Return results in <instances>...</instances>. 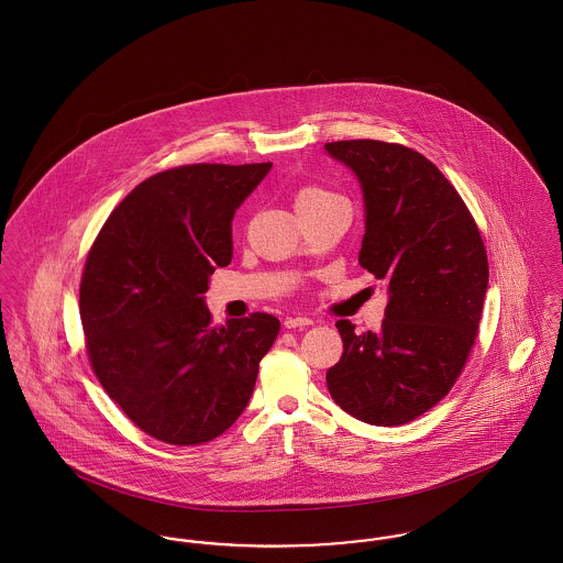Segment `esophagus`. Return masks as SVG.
<instances>
[{
  "instance_id": "obj_1",
  "label": "esophagus",
  "mask_w": 563,
  "mask_h": 563,
  "mask_svg": "<svg viewBox=\"0 0 563 563\" xmlns=\"http://www.w3.org/2000/svg\"><path fill=\"white\" fill-rule=\"evenodd\" d=\"M312 323V319L310 317H287L285 319V328L287 330H296V328H306V325H310Z\"/></svg>"
}]
</instances>
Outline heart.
<instances>
[{
	"instance_id": "b5f03b06",
	"label": "heart",
	"mask_w": 563,
	"mask_h": 563,
	"mask_svg": "<svg viewBox=\"0 0 563 563\" xmlns=\"http://www.w3.org/2000/svg\"><path fill=\"white\" fill-rule=\"evenodd\" d=\"M328 197H334V195L328 192V190H323V188H319V186H306L302 190H298V195H296V208L317 203V201L328 199Z\"/></svg>"
}]
</instances>
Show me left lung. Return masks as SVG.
<instances>
[{
	"label": "left lung",
	"instance_id": "left-lung-1",
	"mask_svg": "<svg viewBox=\"0 0 563 563\" xmlns=\"http://www.w3.org/2000/svg\"><path fill=\"white\" fill-rule=\"evenodd\" d=\"M364 199L360 265L386 283V319L357 334L336 321L343 355L328 375L349 416L398 427L437 405L476 341L488 261L467 206L429 158L384 141L325 143Z\"/></svg>",
	"mask_w": 563,
	"mask_h": 563
}]
</instances>
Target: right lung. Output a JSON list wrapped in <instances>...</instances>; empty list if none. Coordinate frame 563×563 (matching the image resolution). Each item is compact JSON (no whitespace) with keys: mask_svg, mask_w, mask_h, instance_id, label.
Here are the masks:
<instances>
[{"mask_svg":"<svg viewBox=\"0 0 563 563\" xmlns=\"http://www.w3.org/2000/svg\"><path fill=\"white\" fill-rule=\"evenodd\" d=\"M188 165L152 175L107 218L86 261L79 310L91 368L143 431L197 445L246 409L280 321L255 312L210 325L206 291L233 257L235 210L269 174Z\"/></svg>","mask_w":563,"mask_h":563,"instance_id":"1","label":"right lung"}]
</instances>
